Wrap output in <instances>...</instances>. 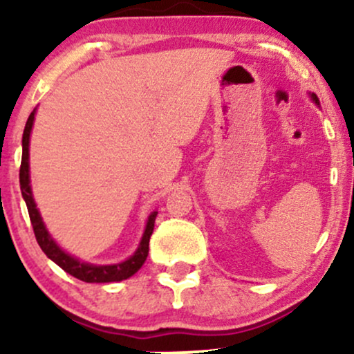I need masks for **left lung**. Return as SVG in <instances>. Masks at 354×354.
<instances>
[{"mask_svg":"<svg viewBox=\"0 0 354 354\" xmlns=\"http://www.w3.org/2000/svg\"><path fill=\"white\" fill-rule=\"evenodd\" d=\"M311 98L315 100V103H318V104H319V101H318V96H316V95H311Z\"/></svg>","mask_w":354,"mask_h":354,"instance_id":"left-lung-1","label":"left lung"}]
</instances>
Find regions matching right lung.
<instances>
[{
  "label": "right lung",
  "instance_id": "obj_1",
  "mask_svg": "<svg viewBox=\"0 0 354 354\" xmlns=\"http://www.w3.org/2000/svg\"><path fill=\"white\" fill-rule=\"evenodd\" d=\"M33 120H35V111L31 113L30 118H28L26 126H24V133H23V156H21V166H19V186H21V194L26 201L28 206V213H30V219L31 225H33V231L36 241L41 250L44 251V254L48 258L53 259L59 268H63L66 273H70L75 278L81 279L84 283H113V281H121V279L129 278L143 266V263L146 261V256H148L149 251V238L153 234V228H154V218H156V211L148 218V225H146L143 239H141L140 248L136 250V253L131 256L126 261L120 263V265H113V266H95V265H86V263H81L73 256L64 253L61 248L53 241L50 234H48L46 228H44L41 216H39L38 209H36L33 194H31V186H30V163H28V158H30V133H31V126H33Z\"/></svg>",
  "mask_w": 354,
  "mask_h": 354
}]
</instances>
